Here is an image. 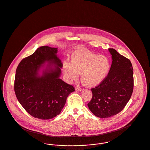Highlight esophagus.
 <instances>
[{"label": "esophagus", "mask_w": 150, "mask_h": 150, "mask_svg": "<svg viewBox=\"0 0 150 150\" xmlns=\"http://www.w3.org/2000/svg\"><path fill=\"white\" fill-rule=\"evenodd\" d=\"M75 90H76V91H81L83 90V89L81 88H80V87H77L75 88Z\"/></svg>", "instance_id": "obj_1"}]
</instances>
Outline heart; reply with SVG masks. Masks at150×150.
Here are the masks:
<instances>
[{
	"label": "heart",
	"instance_id": "b5f03b06",
	"mask_svg": "<svg viewBox=\"0 0 150 150\" xmlns=\"http://www.w3.org/2000/svg\"><path fill=\"white\" fill-rule=\"evenodd\" d=\"M110 69L108 58L86 50L75 51L71 56V64L65 63L63 71L69 82L76 81L82 74V81L88 87H94L106 77Z\"/></svg>",
	"mask_w": 150,
	"mask_h": 150
}]
</instances>
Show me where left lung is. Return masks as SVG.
<instances>
[{
	"label": "left lung",
	"instance_id": "obj_1",
	"mask_svg": "<svg viewBox=\"0 0 150 150\" xmlns=\"http://www.w3.org/2000/svg\"><path fill=\"white\" fill-rule=\"evenodd\" d=\"M112 63L109 74L97 86L91 89L93 97L87 105L100 118L120 113L130 100L133 90V67L131 61L113 48Z\"/></svg>",
	"mask_w": 150,
	"mask_h": 150
}]
</instances>
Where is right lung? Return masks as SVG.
<instances>
[{"mask_svg": "<svg viewBox=\"0 0 150 150\" xmlns=\"http://www.w3.org/2000/svg\"><path fill=\"white\" fill-rule=\"evenodd\" d=\"M57 52V48L41 47L22 59L17 67L14 86L16 97L25 110L35 118L49 120L59 115L68 96L75 91L72 85L59 78L63 63ZM45 62L49 66L40 76L38 72Z\"/></svg>", "mask_w": 150, "mask_h": 150, "instance_id": "obj_1", "label": "right lung"}]
</instances>
